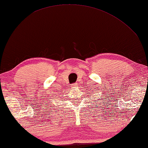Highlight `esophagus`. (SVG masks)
I'll return each instance as SVG.
<instances>
[{"mask_svg":"<svg viewBox=\"0 0 148 148\" xmlns=\"http://www.w3.org/2000/svg\"><path fill=\"white\" fill-rule=\"evenodd\" d=\"M77 85H78V84H77V83H74V84H72V87H75V86H76Z\"/></svg>","mask_w":148,"mask_h":148,"instance_id":"obj_1","label":"esophagus"}]
</instances>
